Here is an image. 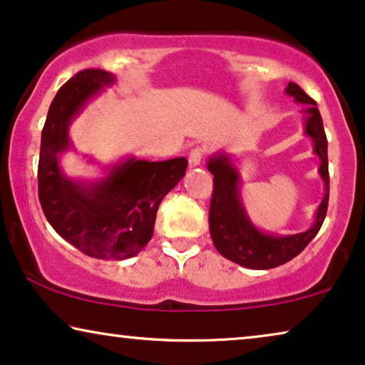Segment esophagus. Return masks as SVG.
Here are the masks:
<instances>
[{
	"label": "esophagus",
	"mask_w": 365,
	"mask_h": 365,
	"mask_svg": "<svg viewBox=\"0 0 365 365\" xmlns=\"http://www.w3.org/2000/svg\"><path fill=\"white\" fill-rule=\"evenodd\" d=\"M204 151L201 148H194L191 153H189V168H197L202 161Z\"/></svg>",
	"instance_id": "obj_1"
}]
</instances>
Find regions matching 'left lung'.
Masks as SVG:
<instances>
[{
    "label": "left lung",
    "instance_id": "obj_1",
    "mask_svg": "<svg viewBox=\"0 0 365 365\" xmlns=\"http://www.w3.org/2000/svg\"><path fill=\"white\" fill-rule=\"evenodd\" d=\"M287 96L304 104V134L312 141V151L319 158V176L324 182V197L314 212L311 227L296 234H277L259 229L251 221L241 196V173L231 154L214 153L207 159V171L214 176V191L209 209V231L216 249L229 261L247 269H272L282 266L301 254L321 229L329 204L327 138L317 104L296 83H289Z\"/></svg>",
    "mask_w": 365,
    "mask_h": 365
}]
</instances>
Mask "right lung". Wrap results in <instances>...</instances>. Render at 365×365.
<instances>
[{"mask_svg":"<svg viewBox=\"0 0 365 365\" xmlns=\"http://www.w3.org/2000/svg\"><path fill=\"white\" fill-rule=\"evenodd\" d=\"M116 76L84 69L64 83L49 106L38 164L39 202L48 222L64 241L89 257L123 261L151 241L163 197L186 174L187 159L146 161L136 156L99 166L98 178H71L61 158L76 151L69 136L74 119ZM86 158V156H84Z\"/></svg>","mask_w":365,"mask_h":365,"instance_id":"obj_1","label":"right lung"}]
</instances>
